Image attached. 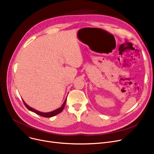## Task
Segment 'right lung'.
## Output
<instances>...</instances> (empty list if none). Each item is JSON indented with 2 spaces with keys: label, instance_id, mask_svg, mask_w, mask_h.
Listing matches in <instances>:
<instances>
[{
  "label": "right lung",
  "instance_id": "right-lung-1",
  "mask_svg": "<svg viewBox=\"0 0 154 154\" xmlns=\"http://www.w3.org/2000/svg\"><path fill=\"white\" fill-rule=\"evenodd\" d=\"M66 99L65 100V101L63 102V104L62 105V106L60 107V108H58V109H55V110H54V111H51V112H40V111H37V110H36V109H33V108H31V107L29 106L24 101H23V103H24L25 106H26V108H27L29 111H32V112H35V113H36L37 115H40V116H43V117L51 118V117H53V116H55V115L59 114L60 112H61L63 111V108H64V107H65V103H66Z\"/></svg>",
  "mask_w": 154,
  "mask_h": 154
}]
</instances>
